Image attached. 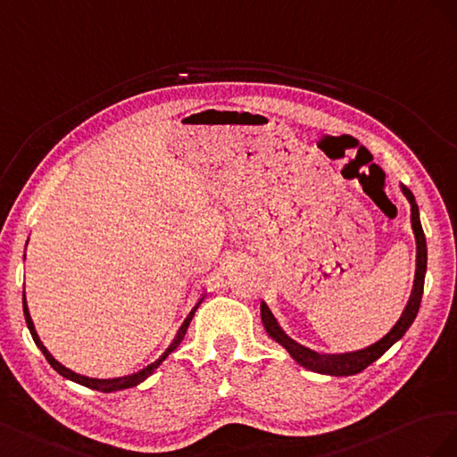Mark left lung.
Wrapping results in <instances>:
<instances>
[{
	"label": "left lung",
	"mask_w": 457,
	"mask_h": 457,
	"mask_svg": "<svg viewBox=\"0 0 457 457\" xmlns=\"http://www.w3.org/2000/svg\"><path fill=\"white\" fill-rule=\"evenodd\" d=\"M400 189L403 193V197L408 199L411 206V229H413V237H415V276H413V287H411V295L410 301L403 308L400 320L395 323V328L390 329L379 341L360 348V350H350V352H333V354H328V352H318L312 350L301 343H296L295 338H291L283 331L279 321L276 316L271 314V310L268 304L262 301L260 304V316H262V323L266 333L273 338V341L279 343L287 352H289L291 358L298 363L314 373L321 375H333V377H348V375H356L360 371L366 370L368 366L375 360H379L385 352L398 343L410 329V325L413 323L417 312H420L421 304V296H423V285H425V271H427V241H425V233L421 228V220H420V206L415 203L413 193L400 184Z\"/></svg>",
	"instance_id": "1"
}]
</instances>
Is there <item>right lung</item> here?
Masks as SVG:
<instances>
[{
	"label": "right lung",
	"instance_id": "add662e5",
	"mask_svg": "<svg viewBox=\"0 0 457 457\" xmlns=\"http://www.w3.org/2000/svg\"><path fill=\"white\" fill-rule=\"evenodd\" d=\"M26 245H29V241H26ZM204 298V296H203ZM203 298L201 301L197 303V306H195L191 312H189V316L186 318V321L181 323V328L178 329V333H176V337H174V341H172V345L168 346L162 354L156 358L153 363H149V366H145L143 370H139V371H136V373H132V375H124V377H114V379H97V377H87V375H80V373H76V371H72V370H69L67 366H62L61 361H57L55 358H54V354H51V352L44 346V343H42V338L37 337V331H36V328H34V321H32V318H30V312H29V304H26V296H24V291H22V310H24V318H26V325H29V329H30V335H32V338H34V343H36V346L42 350V354L46 356V360L49 361V366L54 368L59 375H62L64 379H69V381H74V383H78V385H84V386H87V388H94V390H101V393H116V390H124V388H132V386H137L139 383H143L147 379V377H151L154 371H156V368L161 366V363L172 354V352L179 346V343L184 341V337H186V333H187V328H189V323H191V320H193V316H195V312H197V308L201 306V303H203Z\"/></svg>",
	"mask_w": 457,
	"mask_h": 457
}]
</instances>
